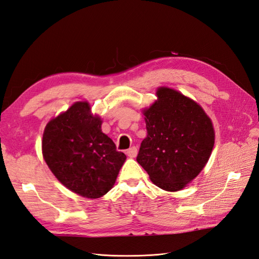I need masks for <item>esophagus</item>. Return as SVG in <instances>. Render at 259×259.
<instances>
[{
  "label": "esophagus",
  "mask_w": 259,
  "mask_h": 259,
  "mask_svg": "<svg viewBox=\"0 0 259 259\" xmlns=\"http://www.w3.org/2000/svg\"><path fill=\"white\" fill-rule=\"evenodd\" d=\"M137 154H138V149H137V147H132V148H130V149L127 151V155H128L129 157H136Z\"/></svg>",
  "instance_id": "obj_1"
}]
</instances>
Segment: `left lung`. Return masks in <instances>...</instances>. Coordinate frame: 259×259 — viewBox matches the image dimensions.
<instances>
[{
	"label": "left lung",
	"instance_id": "left-lung-1",
	"mask_svg": "<svg viewBox=\"0 0 259 259\" xmlns=\"http://www.w3.org/2000/svg\"><path fill=\"white\" fill-rule=\"evenodd\" d=\"M157 101L144 109L148 136L137 162L157 187L183 189L200 173L214 145L211 119L193 99L168 88L156 92Z\"/></svg>",
	"mask_w": 259,
	"mask_h": 259
}]
</instances>
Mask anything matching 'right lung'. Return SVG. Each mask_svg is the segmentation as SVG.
<instances>
[{
    "instance_id": "add662e5",
    "label": "right lung",
    "mask_w": 259,
    "mask_h": 259,
    "mask_svg": "<svg viewBox=\"0 0 259 259\" xmlns=\"http://www.w3.org/2000/svg\"><path fill=\"white\" fill-rule=\"evenodd\" d=\"M42 155L59 182L91 199L108 193L127 158L103 134L101 118L91 114L88 102L73 104L47 123Z\"/></svg>"
}]
</instances>
